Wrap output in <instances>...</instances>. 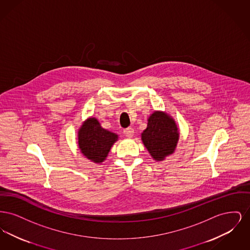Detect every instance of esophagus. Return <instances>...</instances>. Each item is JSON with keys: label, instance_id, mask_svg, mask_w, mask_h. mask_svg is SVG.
Instances as JSON below:
<instances>
[{"label": "esophagus", "instance_id": "34e87169", "mask_svg": "<svg viewBox=\"0 0 250 250\" xmlns=\"http://www.w3.org/2000/svg\"><path fill=\"white\" fill-rule=\"evenodd\" d=\"M124 134L127 137V138H132L134 135V129L132 127H127L125 129H124Z\"/></svg>", "mask_w": 250, "mask_h": 250}]
</instances>
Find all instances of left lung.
<instances>
[{
  "label": "left lung",
  "mask_w": 250,
  "mask_h": 250,
  "mask_svg": "<svg viewBox=\"0 0 250 250\" xmlns=\"http://www.w3.org/2000/svg\"><path fill=\"white\" fill-rule=\"evenodd\" d=\"M178 128L174 120L161 111H155L148 119L147 128L142 134L143 144L155 160L171 155L177 145Z\"/></svg>",
  "instance_id": "1"
}]
</instances>
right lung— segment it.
Here are the masks:
<instances>
[{"label":"right lung","mask_w":250,"mask_h":250,"mask_svg":"<svg viewBox=\"0 0 250 250\" xmlns=\"http://www.w3.org/2000/svg\"><path fill=\"white\" fill-rule=\"evenodd\" d=\"M117 139L116 134L102 128L95 118H89L79 131V147L88 159L100 163Z\"/></svg>","instance_id":"add662e5"}]
</instances>
